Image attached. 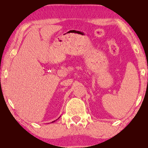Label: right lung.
<instances>
[{"instance_id":"obj_1","label":"right lung","mask_w":148,"mask_h":148,"mask_svg":"<svg viewBox=\"0 0 148 148\" xmlns=\"http://www.w3.org/2000/svg\"><path fill=\"white\" fill-rule=\"evenodd\" d=\"M54 121H53V122H54Z\"/></svg>"}]
</instances>
